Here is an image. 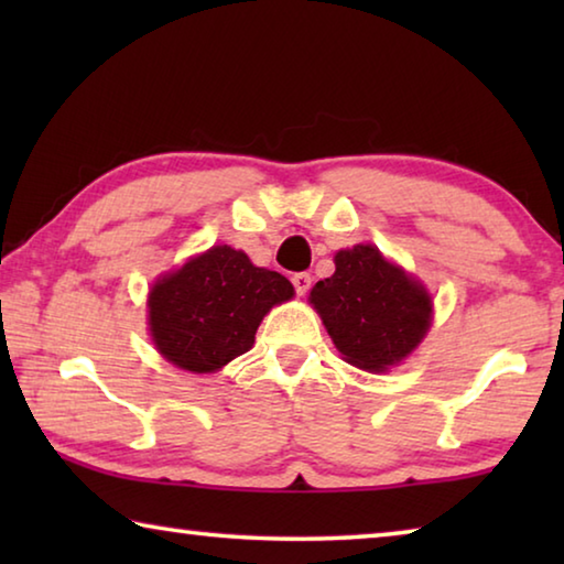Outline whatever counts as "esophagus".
Segmentation results:
<instances>
[{"instance_id":"34e87169","label":"esophagus","mask_w":564,"mask_h":564,"mask_svg":"<svg viewBox=\"0 0 564 564\" xmlns=\"http://www.w3.org/2000/svg\"><path fill=\"white\" fill-rule=\"evenodd\" d=\"M291 281H293V289H295V293H299V295H305V293H308L311 283H313L311 273H295Z\"/></svg>"}]
</instances>
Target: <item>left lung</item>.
I'll return each mask as SVG.
<instances>
[{
    "label": "left lung",
    "instance_id": "left-lung-1",
    "mask_svg": "<svg viewBox=\"0 0 564 564\" xmlns=\"http://www.w3.org/2000/svg\"><path fill=\"white\" fill-rule=\"evenodd\" d=\"M333 261L336 273L313 285L308 301L350 366L386 373L425 338L431 293L370 243L343 248Z\"/></svg>",
    "mask_w": 564,
    "mask_h": 564
}]
</instances>
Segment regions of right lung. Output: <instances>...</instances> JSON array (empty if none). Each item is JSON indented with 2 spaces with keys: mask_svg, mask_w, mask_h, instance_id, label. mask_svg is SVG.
Returning a JSON list of instances; mask_svg holds the SVG:
<instances>
[{
  "mask_svg": "<svg viewBox=\"0 0 564 564\" xmlns=\"http://www.w3.org/2000/svg\"><path fill=\"white\" fill-rule=\"evenodd\" d=\"M291 299L285 275L259 269L231 246H214L151 285V340L176 368L214 373L251 348L265 313Z\"/></svg>",
  "mask_w": 564,
  "mask_h": 564,
  "instance_id": "add662e5",
  "label": "right lung"
}]
</instances>
